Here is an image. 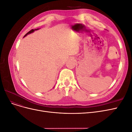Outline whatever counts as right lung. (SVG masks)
<instances>
[{"instance_id": "right-lung-1", "label": "right lung", "mask_w": 132, "mask_h": 132, "mask_svg": "<svg viewBox=\"0 0 132 132\" xmlns=\"http://www.w3.org/2000/svg\"><path fill=\"white\" fill-rule=\"evenodd\" d=\"M38 30V29H32L31 30H30L29 32H28L24 36V37L25 36H26L27 35V34H31V33H32V32H33L34 31H35V30Z\"/></svg>"}]
</instances>
